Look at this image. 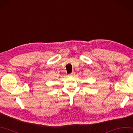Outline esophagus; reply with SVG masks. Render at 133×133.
Instances as JSON below:
<instances>
[{
  "mask_svg": "<svg viewBox=\"0 0 133 133\" xmlns=\"http://www.w3.org/2000/svg\"><path fill=\"white\" fill-rule=\"evenodd\" d=\"M74 75H75V72H74V71L72 72V73H71L70 74H69L70 76H74Z\"/></svg>",
  "mask_w": 133,
  "mask_h": 133,
  "instance_id": "esophagus-1",
  "label": "esophagus"
}]
</instances>
